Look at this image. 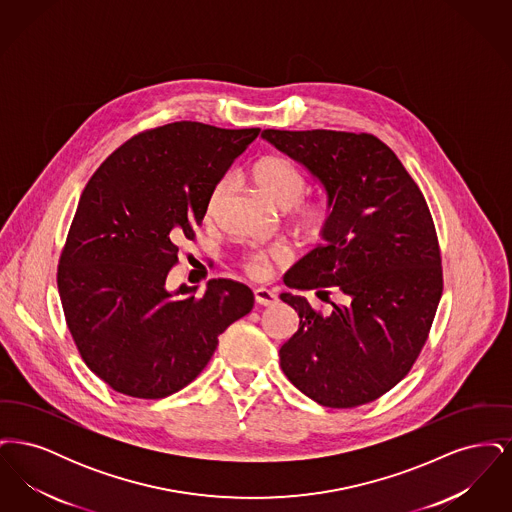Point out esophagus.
<instances>
[{"label": "esophagus", "mask_w": 512, "mask_h": 512, "mask_svg": "<svg viewBox=\"0 0 512 512\" xmlns=\"http://www.w3.org/2000/svg\"><path fill=\"white\" fill-rule=\"evenodd\" d=\"M255 301L259 305H263V307H270V305H274L278 301V297H276V293L270 292L267 288H257L255 290Z\"/></svg>", "instance_id": "obj_1"}]
</instances>
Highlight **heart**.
<instances>
[{
    "instance_id": "heart-1",
    "label": "heart",
    "mask_w": 512,
    "mask_h": 512,
    "mask_svg": "<svg viewBox=\"0 0 512 512\" xmlns=\"http://www.w3.org/2000/svg\"><path fill=\"white\" fill-rule=\"evenodd\" d=\"M253 180L259 188V192L267 197L268 203L274 207L288 211L293 206L292 219L301 234L309 238H318L332 219V207L328 201L313 199V201H301V197L307 192V178L299 171L292 161L280 155H268L253 167ZM226 178L219 180L207 197L205 205V217L215 219L219 213L222 199L226 194ZM286 259V251L280 247H255L245 251L242 257V267L247 274L255 278H265L270 267L276 263H282Z\"/></svg>"
}]
</instances>
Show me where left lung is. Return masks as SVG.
Returning <instances> with one entry per match:
<instances>
[{
    "label": "left lung",
    "instance_id": "8db88e82",
    "mask_svg": "<svg viewBox=\"0 0 512 512\" xmlns=\"http://www.w3.org/2000/svg\"><path fill=\"white\" fill-rule=\"evenodd\" d=\"M263 140L315 176L332 207L322 244L293 265V290L338 295L328 315L290 292L299 328L280 347L288 380L318 405H365L411 370L443 292L426 199L397 155L372 134L265 130Z\"/></svg>",
    "mask_w": 512,
    "mask_h": 512
}]
</instances>
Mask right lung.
I'll use <instances>...</instances> for the list:
<instances>
[{"label": "right lung", "instance_id": "right-lung-1", "mask_svg": "<svg viewBox=\"0 0 512 512\" xmlns=\"http://www.w3.org/2000/svg\"><path fill=\"white\" fill-rule=\"evenodd\" d=\"M172 122L111 153L80 195L59 259L67 326L88 368L113 390L161 399L188 386L219 336L253 309V292L211 280L171 292L178 244L194 240L211 188L259 136Z\"/></svg>", "mask_w": 512, "mask_h": 512}]
</instances>
